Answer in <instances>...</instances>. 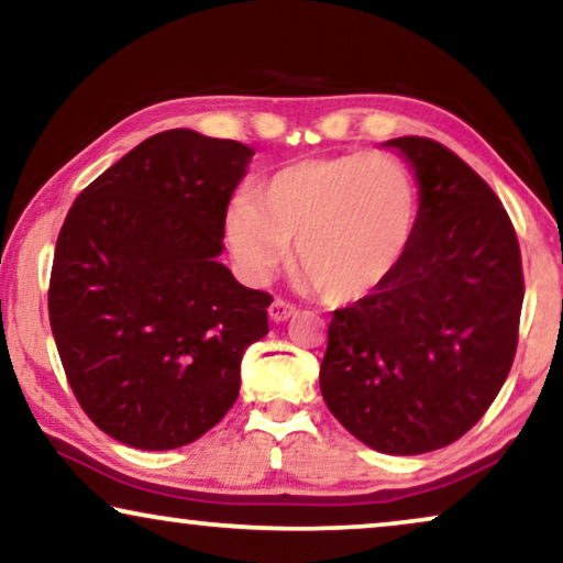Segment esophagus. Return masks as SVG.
Returning <instances> with one entry per match:
<instances>
[{
	"label": "esophagus",
	"mask_w": 563,
	"mask_h": 563,
	"mask_svg": "<svg viewBox=\"0 0 563 563\" xmlns=\"http://www.w3.org/2000/svg\"><path fill=\"white\" fill-rule=\"evenodd\" d=\"M295 312H297V305H291V302H287V299H282V297H276L274 302H272V307H268V314H272L274 322L289 320Z\"/></svg>",
	"instance_id": "esophagus-1"
}]
</instances>
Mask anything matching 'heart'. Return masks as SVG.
I'll return each instance as SVG.
<instances>
[{
  "mask_svg": "<svg viewBox=\"0 0 563 563\" xmlns=\"http://www.w3.org/2000/svg\"><path fill=\"white\" fill-rule=\"evenodd\" d=\"M420 222V189L391 153H341L284 166L230 205L225 235L251 282L287 258L325 302H356L399 266Z\"/></svg>",
  "mask_w": 563,
  "mask_h": 563,
  "instance_id": "b5f03b06",
  "label": "heart"
}]
</instances>
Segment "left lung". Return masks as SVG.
<instances>
[{
    "label": "left lung",
    "mask_w": 563,
    "mask_h": 563,
    "mask_svg": "<svg viewBox=\"0 0 563 563\" xmlns=\"http://www.w3.org/2000/svg\"><path fill=\"white\" fill-rule=\"evenodd\" d=\"M420 181V222L372 295L333 312L320 391L338 422L382 453L415 456L472 430L510 374L522 282L510 214L438 141L395 137Z\"/></svg>",
    "instance_id": "obj_1"
}]
</instances>
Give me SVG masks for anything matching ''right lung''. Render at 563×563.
I'll return each mask as SVG.
<instances>
[{
    "mask_svg": "<svg viewBox=\"0 0 563 563\" xmlns=\"http://www.w3.org/2000/svg\"><path fill=\"white\" fill-rule=\"evenodd\" d=\"M251 148L166 130L76 197L56 241L48 314L81 410L114 441L168 451L225 418L241 358L268 333V291L235 282L228 202Z\"/></svg>",
    "mask_w": 563,
    "mask_h": 563,
    "instance_id": "1",
    "label": "right lung"
}]
</instances>
